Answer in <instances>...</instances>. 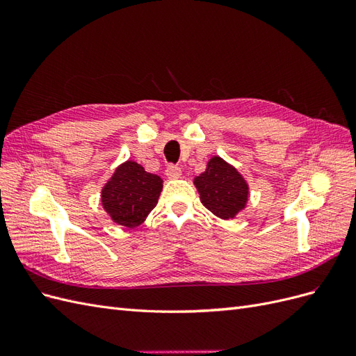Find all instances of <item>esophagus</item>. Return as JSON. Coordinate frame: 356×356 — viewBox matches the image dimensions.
Returning <instances> with one entry per match:
<instances>
[{
    "label": "esophagus",
    "instance_id": "1",
    "mask_svg": "<svg viewBox=\"0 0 356 356\" xmlns=\"http://www.w3.org/2000/svg\"><path fill=\"white\" fill-rule=\"evenodd\" d=\"M166 177H168L169 179H177V178H179V177H181V169H179L178 166H175V165H169V166L166 168Z\"/></svg>",
    "mask_w": 356,
    "mask_h": 356
}]
</instances>
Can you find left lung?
<instances>
[{"label":"left lung","instance_id":"8db88e82","mask_svg":"<svg viewBox=\"0 0 356 356\" xmlns=\"http://www.w3.org/2000/svg\"><path fill=\"white\" fill-rule=\"evenodd\" d=\"M203 207L213 215L229 220L241 212L248 202V184L243 177L221 157H212L207 170L195 178Z\"/></svg>","mask_w":356,"mask_h":356}]
</instances>
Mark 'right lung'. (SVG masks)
I'll return each instance as SVG.
<instances>
[{
  "label": "right lung",
  "instance_id": "1",
  "mask_svg": "<svg viewBox=\"0 0 356 356\" xmlns=\"http://www.w3.org/2000/svg\"><path fill=\"white\" fill-rule=\"evenodd\" d=\"M163 181L136 161L120 165L102 188V207L111 220L127 229L138 227L159 200Z\"/></svg>",
  "mask_w": 356,
  "mask_h": 356
}]
</instances>
